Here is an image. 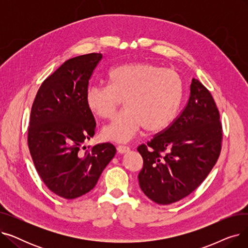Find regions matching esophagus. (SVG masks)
<instances>
[{"label":"esophagus","instance_id":"obj_1","mask_svg":"<svg viewBox=\"0 0 248 248\" xmlns=\"http://www.w3.org/2000/svg\"><path fill=\"white\" fill-rule=\"evenodd\" d=\"M116 149H117V152H119L120 154H124V153L129 151V148L127 146H123V145L117 146Z\"/></svg>","mask_w":248,"mask_h":248}]
</instances>
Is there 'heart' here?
Wrapping results in <instances>:
<instances>
[{
    "mask_svg": "<svg viewBox=\"0 0 248 248\" xmlns=\"http://www.w3.org/2000/svg\"><path fill=\"white\" fill-rule=\"evenodd\" d=\"M108 84H91L85 93L89 111L112 116L124 99V110L102 128L106 140L127 142L144 127L159 134L175 121L183 99L180 75L149 62H126L109 69Z\"/></svg>",
    "mask_w": 248,
    "mask_h": 248,
    "instance_id": "obj_1",
    "label": "heart"
}]
</instances>
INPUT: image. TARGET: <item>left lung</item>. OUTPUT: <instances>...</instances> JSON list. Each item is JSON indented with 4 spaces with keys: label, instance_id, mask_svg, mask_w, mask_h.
<instances>
[{
    "label": "left lung",
    "instance_id": "8db88e82",
    "mask_svg": "<svg viewBox=\"0 0 248 248\" xmlns=\"http://www.w3.org/2000/svg\"><path fill=\"white\" fill-rule=\"evenodd\" d=\"M221 141L216 103L210 91L193 78L189 100L180 115L166 131L138 147L144 160L138 176L141 191L161 205L185 198L211 172Z\"/></svg>",
    "mask_w": 248,
    "mask_h": 248
}]
</instances>
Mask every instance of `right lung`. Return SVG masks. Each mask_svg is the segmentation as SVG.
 <instances>
[{
	"label": "right lung",
	"mask_w": 248,
	"mask_h": 248,
	"mask_svg": "<svg viewBox=\"0 0 248 248\" xmlns=\"http://www.w3.org/2000/svg\"><path fill=\"white\" fill-rule=\"evenodd\" d=\"M102 54L90 53L65 61L39 88L34 99L28 146L36 170L50 191L75 199L93 190L115 155L110 142L81 151L95 133V120L85 93Z\"/></svg>",
	"instance_id": "right-lung-1"
}]
</instances>
